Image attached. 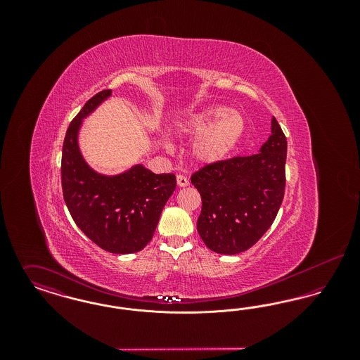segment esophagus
Instances as JSON below:
<instances>
[{
  "mask_svg": "<svg viewBox=\"0 0 360 360\" xmlns=\"http://www.w3.org/2000/svg\"><path fill=\"white\" fill-rule=\"evenodd\" d=\"M176 184H178L179 188H186L190 182H188V179L185 175H178L176 176Z\"/></svg>",
  "mask_w": 360,
  "mask_h": 360,
  "instance_id": "esophagus-1",
  "label": "esophagus"
}]
</instances>
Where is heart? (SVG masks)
Listing matches in <instances>:
<instances>
[{"instance_id":"b5f03b06","label":"heart","mask_w":360,"mask_h":360,"mask_svg":"<svg viewBox=\"0 0 360 360\" xmlns=\"http://www.w3.org/2000/svg\"><path fill=\"white\" fill-rule=\"evenodd\" d=\"M247 122L238 112L225 105H213L194 113L182 131L188 136H198L194 146L195 156L206 162H220L232 154L245 134Z\"/></svg>"}]
</instances>
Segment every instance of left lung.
Masks as SVG:
<instances>
[{"mask_svg": "<svg viewBox=\"0 0 360 360\" xmlns=\"http://www.w3.org/2000/svg\"><path fill=\"white\" fill-rule=\"evenodd\" d=\"M286 154L288 140L273 117L259 154L207 163L191 175L202 200L197 229L209 250L240 254L267 232L285 195Z\"/></svg>", "mask_w": 360, "mask_h": 360, "instance_id": "left-lung-1", "label": "left lung"}]
</instances>
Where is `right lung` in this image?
Wrapping results in <instances>:
<instances>
[{"label": "right lung", "instance_id": "obj_1", "mask_svg": "<svg viewBox=\"0 0 360 360\" xmlns=\"http://www.w3.org/2000/svg\"><path fill=\"white\" fill-rule=\"evenodd\" d=\"M110 93L93 96L70 122L62 150V190L72 220L89 239L108 252L132 254L153 239L176 179L141 165L115 176L97 174L86 165L77 140L81 122Z\"/></svg>", "mask_w": 360, "mask_h": 360}]
</instances>
